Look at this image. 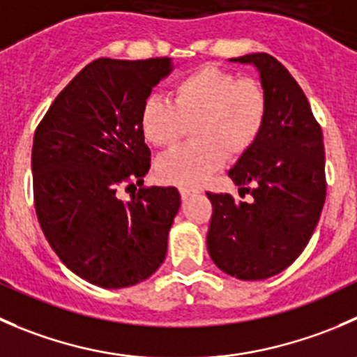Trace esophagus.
<instances>
[{
    "label": "esophagus",
    "mask_w": 357,
    "mask_h": 357,
    "mask_svg": "<svg viewBox=\"0 0 357 357\" xmlns=\"http://www.w3.org/2000/svg\"><path fill=\"white\" fill-rule=\"evenodd\" d=\"M179 193H181L183 199H188L190 195H193V193H197L195 190H190V188H179Z\"/></svg>",
    "instance_id": "obj_1"
}]
</instances>
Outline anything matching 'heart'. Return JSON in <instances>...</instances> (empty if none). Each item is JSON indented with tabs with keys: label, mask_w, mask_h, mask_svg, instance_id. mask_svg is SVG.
<instances>
[{
	"label": "heart",
	"mask_w": 357,
	"mask_h": 357,
	"mask_svg": "<svg viewBox=\"0 0 357 357\" xmlns=\"http://www.w3.org/2000/svg\"><path fill=\"white\" fill-rule=\"evenodd\" d=\"M268 101L263 86L216 66L178 79L172 102L148 96L139 112L144 139L155 148L178 143L192 126L193 143L157 160V174L171 185L197 188L228 158L248 153L263 132Z\"/></svg>",
	"instance_id": "heart-1"
}]
</instances>
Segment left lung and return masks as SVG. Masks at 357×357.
I'll return each mask as SVG.
<instances>
[{"label": "left lung", "instance_id": "8db88e82", "mask_svg": "<svg viewBox=\"0 0 357 357\" xmlns=\"http://www.w3.org/2000/svg\"><path fill=\"white\" fill-rule=\"evenodd\" d=\"M230 62L255 66L268 113L255 146L228 171L238 193H207L213 204L207 251L214 265L241 281H261L288 268L309 244L324 199L323 132L305 94L268 54Z\"/></svg>", "mask_w": 357, "mask_h": 357}]
</instances>
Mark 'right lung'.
<instances>
[{"mask_svg":"<svg viewBox=\"0 0 357 357\" xmlns=\"http://www.w3.org/2000/svg\"><path fill=\"white\" fill-rule=\"evenodd\" d=\"M172 69L169 57L98 59L68 83L34 132L38 221L61 261L91 284L129 288L165 259L179 192L150 186L123 202L119 188L143 185L150 171L139 112Z\"/></svg>","mask_w":357,"mask_h":357,"instance_id":"right-lung-1","label":"right lung"}]
</instances>
